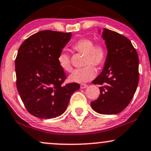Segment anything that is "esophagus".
<instances>
[{"label": "esophagus", "mask_w": 151, "mask_h": 151, "mask_svg": "<svg viewBox=\"0 0 151 151\" xmlns=\"http://www.w3.org/2000/svg\"><path fill=\"white\" fill-rule=\"evenodd\" d=\"M88 85L87 84H81L80 85V88L81 89H86V87H87Z\"/></svg>", "instance_id": "34e87169"}]
</instances>
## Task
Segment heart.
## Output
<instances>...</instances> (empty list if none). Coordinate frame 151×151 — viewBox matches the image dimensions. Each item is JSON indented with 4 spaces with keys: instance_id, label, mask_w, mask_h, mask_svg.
<instances>
[{
    "instance_id": "1",
    "label": "heart",
    "mask_w": 151,
    "mask_h": 151,
    "mask_svg": "<svg viewBox=\"0 0 151 151\" xmlns=\"http://www.w3.org/2000/svg\"><path fill=\"white\" fill-rule=\"evenodd\" d=\"M72 49L84 54V65L85 67L74 70L69 77L72 82L84 83L91 80L96 75V69L93 65L101 67L105 63L107 56L106 47L103 43L94 44L92 39L83 37L77 40L72 45ZM58 65L62 70L70 72L72 70L70 58L65 51H62L58 57Z\"/></svg>"
}]
</instances>
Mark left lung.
<instances>
[{
    "label": "left lung",
    "instance_id": "8db88e82",
    "mask_svg": "<svg viewBox=\"0 0 151 151\" xmlns=\"http://www.w3.org/2000/svg\"><path fill=\"white\" fill-rule=\"evenodd\" d=\"M102 38L107 56L101 74L91 82L101 86L99 96L91 102V106L99 114H116L126 108L136 92L139 60L132 43L125 36L104 28Z\"/></svg>",
    "mask_w": 151,
    "mask_h": 151
}]
</instances>
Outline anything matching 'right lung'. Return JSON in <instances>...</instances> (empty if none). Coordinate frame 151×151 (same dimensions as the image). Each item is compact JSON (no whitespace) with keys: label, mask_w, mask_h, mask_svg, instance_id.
Returning a JSON list of instances; mask_svg holds the SVG:
<instances>
[{"label":"right lung","mask_w":151,"mask_h":151,"mask_svg":"<svg viewBox=\"0 0 151 151\" xmlns=\"http://www.w3.org/2000/svg\"><path fill=\"white\" fill-rule=\"evenodd\" d=\"M72 37L71 32L42 30L26 39L15 62L16 85L25 108L40 119H53L67 109L79 84L63 85L66 75L58 57Z\"/></svg>","instance_id":"obj_1"}]
</instances>
